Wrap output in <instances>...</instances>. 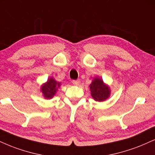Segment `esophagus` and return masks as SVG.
Returning <instances> with one entry per match:
<instances>
[{
  "mask_svg": "<svg viewBox=\"0 0 155 155\" xmlns=\"http://www.w3.org/2000/svg\"><path fill=\"white\" fill-rule=\"evenodd\" d=\"M72 83H73V84H74V85H76V86H78V85L79 84V83H80V80L79 79H78V80H73Z\"/></svg>",
  "mask_w": 155,
  "mask_h": 155,
  "instance_id": "34e87169",
  "label": "esophagus"
}]
</instances>
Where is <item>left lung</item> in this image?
Masks as SVG:
<instances>
[{
    "mask_svg": "<svg viewBox=\"0 0 155 155\" xmlns=\"http://www.w3.org/2000/svg\"><path fill=\"white\" fill-rule=\"evenodd\" d=\"M91 95L95 101H105L110 95V89L103 80L100 78H94L92 84L89 85Z\"/></svg>",
    "mask_w": 155,
    "mask_h": 155,
    "instance_id": "1",
    "label": "left lung"
}]
</instances>
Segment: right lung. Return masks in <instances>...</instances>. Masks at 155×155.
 I'll use <instances>...</instances> for the list:
<instances>
[{"label": "right lung", "mask_w": 155, "mask_h": 155, "mask_svg": "<svg viewBox=\"0 0 155 155\" xmlns=\"http://www.w3.org/2000/svg\"><path fill=\"white\" fill-rule=\"evenodd\" d=\"M61 86V83L58 82L53 78L48 79L47 82L41 86V92L45 99H51L56 94L58 89Z\"/></svg>", "instance_id": "right-lung-1"}]
</instances>
